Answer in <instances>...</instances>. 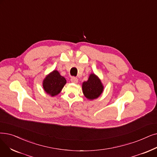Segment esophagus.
Returning <instances> with one entry per match:
<instances>
[{
  "label": "esophagus",
  "instance_id": "1",
  "mask_svg": "<svg viewBox=\"0 0 157 157\" xmlns=\"http://www.w3.org/2000/svg\"><path fill=\"white\" fill-rule=\"evenodd\" d=\"M71 82L73 83H77L78 82V79L77 78H75V77H72L71 78Z\"/></svg>",
  "mask_w": 157,
  "mask_h": 157
}]
</instances>
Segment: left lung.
Segmentation results:
<instances>
[{
	"label": "left lung",
	"mask_w": 157,
	"mask_h": 157,
	"mask_svg": "<svg viewBox=\"0 0 157 157\" xmlns=\"http://www.w3.org/2000/svg\"><path fill=\"white\" fill-rule=\"evenodd\" d=\"M83 93L85 98L89 100L98 98L104 90V86L101 79L95 74L92 73L86 81L82 83Z\"/></svg>",
	"instance_id": "1"
}]
</instances>
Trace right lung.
<instances>
[{
	"label": "right lung",
	"mask_w": 157,
	"mask_h": 157,
	"mask_svg": "<svg viewBox=\"0 0 157 157\" xmlns=\"http://www.w3.org/2000/svg\"><path fill=\"white\" fill-rule=\"evenodd\" d=\"M66 83L65 78L61 76L58 71L54 70L47 75L42 85L45 92L51 97H54L61 92Z\"/></svg>",
	"instance_id": "1"
}]
</instances>
